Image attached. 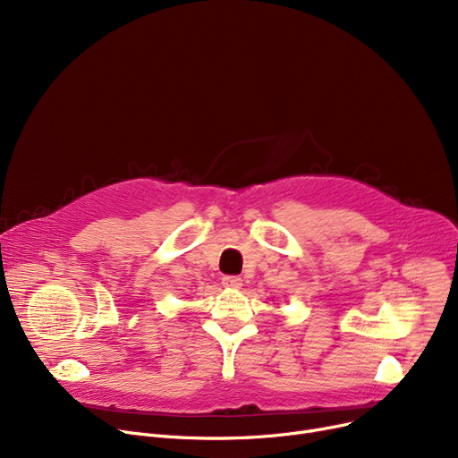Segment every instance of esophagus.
Segmentation results:
<instances>
[{
	"instance_id": "34e87169",
	"label": "esophagus",
	"mask_w": 458,
	"mask_h": 458,
	"mask_svg": "<svg viewBox=\"0 0 458 458\" xmlns=\"http://www.w3.org/2000/svg\"><path fill=\"white\" fill-rule=\"evenodd\" d=\"M223 285L232 287V290H239L243 285V280L239 276H223Z\"/></svg>"
}]
</instances>
